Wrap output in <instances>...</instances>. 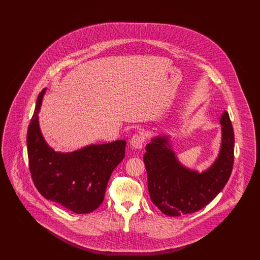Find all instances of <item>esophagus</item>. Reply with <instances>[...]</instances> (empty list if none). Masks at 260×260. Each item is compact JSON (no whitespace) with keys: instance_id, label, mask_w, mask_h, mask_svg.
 <instances>
[{"instance_id":"obj_1","label":"esophagus","mask_w":260,"mask_h":260,"mask_svg":"<svg viewBox=\"0 0 260 260\" xmlns=\"http://www.w3.org/2000/svg\"><path fill=\"white\" fill-rule=\"evenodd\" d=\"M144 141H145V137L143 135L141 134H136L135 136L132 137V140H131V145L136 149L142 148L143 144H144Z\"/></svg>"}]
</instances>
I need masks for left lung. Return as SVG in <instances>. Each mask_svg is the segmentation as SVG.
I'll list each match as a JSON object with an SVG mask.
<instances>
[{
  "mask_svg": "<svg viewBox=\"0 0 260 260\" xmlns=\"http://www.w3.org/2000/svg\"><path fill=\"white\" fill-rule=\"evenodd\" d=\"M222 142L217 159L204 173L183 167L168 137L158 136L146 145L143 156L153 204L168 216H180L203 209L222 190L234 164V132L228 112L220 118Z\"/></svg>",
  "mask_w": 260,
  "mask_h": 260,
  "instance_id": "obj_1",
  "label": "left lung"
}]
</instances>
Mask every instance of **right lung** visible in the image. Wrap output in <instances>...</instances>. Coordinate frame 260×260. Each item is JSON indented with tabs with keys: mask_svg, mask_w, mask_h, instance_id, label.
Listing matches in <instances>:
<instances>
[{
	"mask_svg": "<svg viewBox=\"0 0 260 260\" xmlns=\"http://www.w3.org/2000/svg\"><path fill=\"white\" fill-rule=\"evenodd\" d=\"M44 88L28 126L27 152L33 182L42 196L75 213H89L102 204L114 169L124 157V140L89 145L72 153L50 148L41 134L38 113Z\"/></svg>",
	"mask_w": 260,
	"mask_h": 260,
	"instance_id": "obj_1",
	"label": "right lung"
}]
</instances>
